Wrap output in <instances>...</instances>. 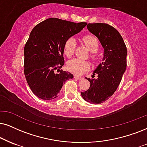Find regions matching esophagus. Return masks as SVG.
<instances>
[{
  "mask_svg": "<svg viewBox=\"0 0 147 147\" xmlns=\"http://www.w3.org/2000/svg\"><path fill=\"white\" fill-rule=\"evenodd\" d=\"M74 78H75V79H76V80H81V79H82V77H80V76H74Z\"/></svg>",
  "mask_w": 147,
  "mask_h": 147,
  "instance_id": "34e87169",
  "label": "esophagus"
}]
</instances>
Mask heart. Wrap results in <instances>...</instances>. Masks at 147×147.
<instances>
[{
  "label": "heart",
  "instance_id": "heart-1",
  "mask_svg": "<svg viewBox=\"0 0 147 147\" xmlns=\"http://www.w3.org/2000/svg\"><path fill=\"white\" fill-rule=\"evenodd\" d=\"M82 41L86 48L92 54L90 55L91 61H96L97 60V56L95 52L99 49L98 40L93 35H86L82 38ZM76 42L74 37H69L67 39L63 46V52L67 58L71 57L75 52ZM90 68L89 63L87 61L74 59L69 61L67 64V69L72 74L76 75H82L88 71Z\"/></svg>",
  "mask_w": 147,
  "mask_h": 147
}]
</instances>
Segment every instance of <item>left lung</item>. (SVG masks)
Instances as JSON below:
<instances>
[{
  "label": "left lung",
  "mask_w": 147,
  "mask_h": 147,
  "mask_svg": "<svg viewBox=\"0 0 147 147\" xmlns=\"http://www.w3.org/2000/svg\"><path fill=\"white\" fill-rule=\"evenodd\" d=\"M89 31L99 39L104 49L103 62L94 73L97 79L86 78L90 83L82 92L83 99L93 104L104 102L113 95L120 84L127 67V48L119 31L108 24H88Z\"/></svg>",
  "instance_id": "obj_1"
}]
</instances>
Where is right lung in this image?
<instances>
[{
  "label": "right lung",
  "instance_id": "obj_1",
  "mask_svg": "<svg viewBox=\"0 0 147 147\" xmlns=\"http://www.w3.org/2000/svg\"><path fill=\"white\" fill-rule=\"evenodd\" d=\"M86 24L53 18L38 24L30 32L24 49V73L32 92L39 98H57L65 82L73 78L69 72L60 70L65 63L63 46L68 38Z\"/></svg>",
  "mask_w": 147,
  "mask_h": 147
}]
</instances>
